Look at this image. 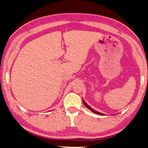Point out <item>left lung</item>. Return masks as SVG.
<instances>
[{
	"label": "left lung",
	"mask_w": 148,
	"mask_h": 148,
	"mask_svg": "<svg viewBox=\"0 0 148 148\" xmlns=\"http://www.w3.org/2000/svg\"><path fill=\"white\" fill-rule=\"evenodd\" d=\"M83 102H84V104H85V106H86L87 108H88V109H89L90 110H91V112H93V113H95V114H99V115H104L103 114H102V113H100V112H97V111H95V110H94L92 108L90 107V106H89V105L86 103V102H85V101H84V99H83Z\"/></svg>",
	"instance_id": "left-lung-1"
}]
</instances>
